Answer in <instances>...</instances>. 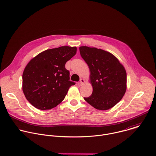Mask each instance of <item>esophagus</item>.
Masks as SVG:
<instances>
[{
    "label": "esophagus",
    "instance_id": "obj_1",
    "mask_svg": "<svg viewBox=\"0 0 156 156\" xmlns=\"http://www.w3.org/2000/svg\"><path fill=\"white\" fill-rule=\"evenodd\" d=\"M84 79H83V78H81L80 79V83H79V84H80V85H83V84H84Z\"/></svg>",
    "mask_w": 156,
    "mask_h": 156
}]
</instances>
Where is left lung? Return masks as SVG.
<instances>
[{"label":"left lung","instance_id":"1","mask_svg":"<svg viewBox=\"0 0 156 156\" xmlns=\"http://www.w3.org/2000/svg\"><path fill=\"white\" fill-rule=\"evenodd\" d=\"M81 56L90 70L93 93L84 100L96 109L106 110L115 105L126 90L124 66L111 53L96 48L80 47Z\"/></svg>","mask_w":156,"mask_h":156}]
</instances>
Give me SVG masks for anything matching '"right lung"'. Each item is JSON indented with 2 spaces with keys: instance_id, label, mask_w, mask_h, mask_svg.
Instances as JSON below:
<instances>
[{
  "instance_id": "add662e5",
  "label": "right lung",
  "mask_w": 156,
  "mask_h": 156,
  "mask_svg": "<svg viewBox=\"0 0 156 156\" xmlns=\"http://www.w3.org/2000/svg\"><path fill=\"white\" fill-rule=\"evenodd\" d=\"M76 53V47L62 46L44 51L29 62L22 76V89L34 107L49 110L64 99L69 87L75 84L70 81L65 63Z\"/></svg>"
}]
</instances>
